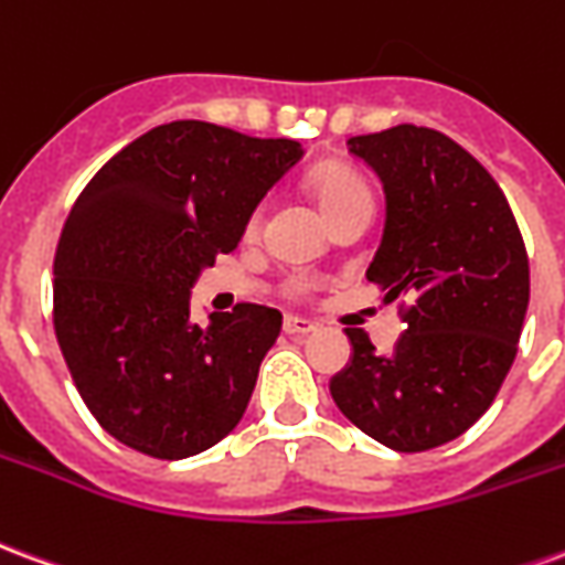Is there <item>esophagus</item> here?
Here are the masks:
<instances>
[{
    "label": "esophagus",
    "mask_w": 565,
    "mask_h": 565,
    "mask_svg": "<svg viewBox=\"0 0 565 565\" xmlns=\"http://www.w3.org/2000/svg\"><path fill=\"white\" fill-rule=\"evenodd\" d=\"M315 330H318L315 320L299 318V315H287V318H284V332H287V335H308V332Z\"/></svg>",
    "instance_id": "esophagus-1"
}]
</instances>
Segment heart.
<instances>
[{"label": "heart", "instance_id": "b5f03b06", "mask_svg": "<svg viewBox=\"0 0 565 565\" xmlns=\"http://www.w3.org/2000/svg\"><path fill=\"white\" fill-rule=\"evenodd\" d=\"M315 196H318L320 211L327 214V211L342 205L348 199L369 196V190L354 172H348V169H327V172H320L315 178Z\"/></svg>", "mask_w": 565, "mask_h": 565}]
</instances>
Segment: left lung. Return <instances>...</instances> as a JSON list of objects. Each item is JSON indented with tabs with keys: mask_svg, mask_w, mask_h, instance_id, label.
<instances>
[{
	"mask_svg": "<svg viewBox=\"0 0 565 565\" xmlns=\"http://www.w3.org/2000/svg\"><path fill=\"white\" fill-rule=\"evenodd\" d=\"M379 174L384 235L366 278L399 299L403 335L379 356L348 327L351 363L332 375L339 412L403 454L462 436L509 375L530 306V263L509 199L469 150L436 129L348 139Z\"/></svg>",
	"mask_w": 565,
	"mask_h": 565,
	"instance_id": "obj_1",
	"label": "left lung"
}]
</instances>
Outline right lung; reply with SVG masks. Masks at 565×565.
I'll return each mask as SVG.
<instances>
[{
	"label": "right lung",
	"instance_id": "1",
	"mask_svg": "<svg viewBox=\"0 0 565 565\" xmlns=\"http://www.w3.org/2000/svg\"><path fill=\"white\" fill-rule=\"evenodd\" d=\"M302 153L299 141L172 120L105 162L68 211L56 342L93 417L127 448L184 460L245 415L281 311L245 302L196 323L190 294Z\"/></svg>",
	"mask_w": 565,
	"mask_h": 565
}]
</instances>
